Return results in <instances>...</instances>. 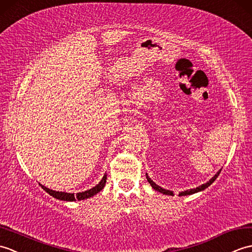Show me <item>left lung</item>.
Returning <instances> with one entry per match:
<instances>
[{
    "mask_svg": "<svg viewBox=\"0 0 252 252\" xmlns=\"http://www.w3.org/2000/svg\"><path fill=\"white\" fill-rule=\"evenodd\" d=\"M221 172V169L218 171L216 175L212 177L209 181H207L206 183H204V184H202V186H199V187H197V188H195V189H187V191H183V192H180L179 193V196H187V195H192V194H195V193H197V192H200V191H204L205 189H207L208 188L210 184H212V182H214L216 179L218 178V176H219V173ZM145 175H147V180L149 181V183L151 184V187H152L155 191H158V192H160V193H163V194H165V195H172L173 196V192L172 191H169V189H163V188H160L159 186H158V184H156L152 179H151L149 176H148V173H145Z\"/></svg>",
    "mask_w": 252,
    "mask_h": 252,
    "instance_id": "1",
    "label": "left lung"
}]
</instances>
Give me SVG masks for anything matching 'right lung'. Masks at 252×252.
Masks as SVG:
<instances>
[{
    "label": "right lung",
    "mask_w": 252,
    "mask_h": 252,
    "mask_svg": "<svg viewBox=\"0 0 252 252\" xmlns=\"http://www.w3.org/2000/svg\"><path fill=\"white\" fill-rule=\"evenodd\" d=\"M105 182H107V173H104V176L102 177L101 181H100L96 187H94L92 189H87V191L76 193H65V192H59V191H54V189H50L46 187L42 186L40 183L41 188L44 189V191L47 192L50 196H53L54 198H57L60 200H66V202H75V200H82V199H87L89 197H93L94 195H96L99 193L101 189L104 188Z\"/></svg>",
    "instance_id": "obj_1"
}]
</instances>
